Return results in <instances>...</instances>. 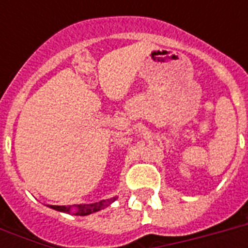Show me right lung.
Wrapping results in <instances>:
<instances>
[{
  "label": "right lung",
  "mask_w": 248,
  "mask_h": 248,
  "mask_svg": "<svg viewBox=\"0 0 248 248\" xmlns=\"http://www.w3.org/2000/svg\"><path fill=\"white\" fill-rule=\"evenodd\" d=\"M117 198L113 197L110 200L107 201H100V202H95V203H89V204H73V206H48L50 208H54L56 211L65 212V214H73V215L77 216H87L90 214H93V212L100 211V210H104L107 206L114 202Z\"/></svg>",
  "instance_id": "obj_1"
}]
</instances>
